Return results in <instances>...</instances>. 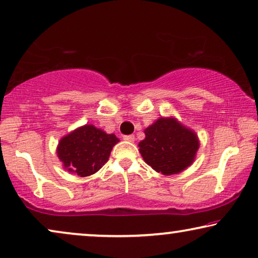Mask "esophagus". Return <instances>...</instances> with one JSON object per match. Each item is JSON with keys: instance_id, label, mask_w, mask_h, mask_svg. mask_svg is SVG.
Wrapping results in <instances>:
<instances>
[{"instance_id": "1", "label": "esophagus", "mask_w": 258, "mask_h": 258, "mask_svg": "<svg viewBox=\"0 0 258 258\" xmlns=\"http://www.w3.org/2000/svg\"><path fill=\"white\" fill-rule=\"evenodd\" d=\"M123 140L126 141V142H134V141H135V136H134V135H125V136H123Z\"/></svg>"}]
</instances>
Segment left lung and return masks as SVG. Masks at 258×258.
Wrapping results in <instances>:
<instances>
[{
  "label": "left lung",
  "instance_id": "8db88e82",
  "mask_svg": "<svg viewBox=\"0 0 258 258\" xmlns=\"http://www.w3.org/2000/svg\"><path fill=\"white\" fill-rule=\"evenodd\" d=\"M144 134L146 139L139 143L140 153L155 171L165 176L179 174L195 161L199 136L174 116L156 119Z\"/></svg>",
  "mask_w": 258,
  "mask_h": 258
}]
</instances>
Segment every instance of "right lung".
I'll return each instance as SVG.
<instances>
[{
	"label": "right lung",
	"instance_id": "1",
	"mask_svg": "<svg viewBox=\"0 0 258 258\" xmlns=\"http://www.w3.org/2000/svg\"><path fill=\"white\" fill-rule=\"evenodd\" d=\"M119 140L94 124H84L63 136L56 148L63 169L81 177L97 172L107 163Z\"/></svg>",
	"mask_w": 258,
	"mask_h": 258
}]
</instances>
